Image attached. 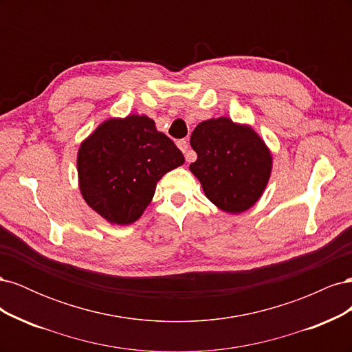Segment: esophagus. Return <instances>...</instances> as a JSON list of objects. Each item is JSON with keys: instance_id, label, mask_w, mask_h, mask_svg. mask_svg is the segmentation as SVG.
<instances>
[{"instance_id": "esophagus-1", "label": "esophagus", "mask_w": 352, "mask_h": 352, "mask_svg": "<svg viewBox=\"0 0 352 352\" xmlns=\"http://www.w3.org/2000/svg\"><path fill=\"white\" fill-rule=\"evenodd\" d=\"M177 146H179V150H180V151L185 153V158H186V162H188V163L194 162V155L188 153V142H186L185 140H179V141H177Z\"/></svg>"}]
</instances>
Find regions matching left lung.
Listing matches in <instances>:
<instances>
[{
	"instance_id": "8db88e82",
	"label": "left lung",
	"mask_w": 352,
	"mask_h": 352,
	"mask_svg": "<svg viewBox=\"0 0 352 352\" xmlns=\"http://www.w3.org/2000/svg\"><path fill=\"white\" fill-rule=\"evenodd\" d=\"M197 162L189 166L206 197L221 211L241 214L257 202L273 168V155L263 138L247 123L212 117L190 135Z\"/></svg>"
}]
</instances>
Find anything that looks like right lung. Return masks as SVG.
Here are the masks:
<instances>
[{
	"mask_svg": "<svg viewBox=\"0 0 352 352\" xmlns=\"http://www.w3.org/2000/svg\"><path fill=\"white\" fill-rule=\"evenodd\" d=\"M78 182L85 202L110 225L127 226L150 206L167 172L185 163L145 114L110 117L80 142Z\"/></svg>",
	"mask_w": 352,
	"mask_h": 352,
	"instance_id": "1",
	"label": "right lung"
}]
</instances>
